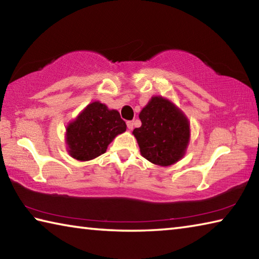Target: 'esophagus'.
Segmentation results:
<instances>
[{
	"label": "esophagus",
	"mask_w": 259,
	"mask_h": 259,
	"mask_svg": "<svg viewBox=\"0 0 259 259\" xmlns=\"http://www.w3.org/2000/svg\"><path fill=\"white\" fill-rule=\"evenodd\" d=\"M126 125H128L129 130H133L134 125H135V122L134 121H128V122H126Z\"/></svg>",
	"instance_id": "34e87169"
}]
</instances>
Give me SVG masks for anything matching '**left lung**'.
I'll use <instances>...</instances> for the list:
<instances>
[{
    "mask_svg": "<svg viewBox=\"0 0 259 259\" xmlns=\"http://www.w3.org/2000/svg\"><path fill=\"white\" fill-rule=\"evenodd\" d=\"M142 126L133 135L140 154L152 163L169 166L183 159L191 138L190 121L172 102L153 96L139 113Z\"/></svg>",
    "mask_w": 259,
    "mask_h": 259,
    "instance_id": "8db88e82",
    "label": "left lung"
}]
</instances>
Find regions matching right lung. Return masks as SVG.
I'll use <instances>...</instances> for the list:
<instances>
[{"label":"right lung","instance_id":"add662e5","mask_svg":"<svg viewBox=\"0 0 259 259\" xmlns=\"http://www.w3.org/2000/svg\"><path fill=\"white\" fill-rule=\"evenodd\" d=\"M125 130L120 113L96 100L67 124V152L77 161L94 160L104 154L113 139Z\"/></svg>","mask_w":259,"mask_h":259}]
</instances>
